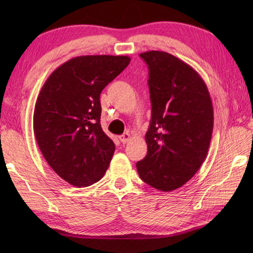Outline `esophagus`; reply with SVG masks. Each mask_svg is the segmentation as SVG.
I'll use <instances>...</instances> for the list:
<instances>
[{"mask_svg":"<svg viewBox=\"0 0 253 253\" xmlns=\"http://www.w3.org/2000/svg\"><path fill=\"white\" fill-rule=\"evenodd\" d=\"M130 138H131L130 133L125 132V133H124V135L120 136V140H121V142H122V143H127L128 141L130 140Z\"/></svg>","mask_w":253,"mask_h":253,"instance_id":"obj_1","label":"esophagus"}]
</instances>
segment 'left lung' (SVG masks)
<instances>
[{"mask_svg":"<svg viewBox=\"0 0 253 253\" xmlns=\"http://www.w3.org/2000/svg\"><path fill=\"white\" fill-rule=\"evenodd\" d=\"M149 68L151 121L148 152L137 162L140 178L171 191L191 179L204 162L213 131V105L206 83L190 65L162 51L139 54Z\"/></svg>","mask_w":253,"mask_h":253,"instance_id":"8db88e82","label":"left lung"}]
</instances>
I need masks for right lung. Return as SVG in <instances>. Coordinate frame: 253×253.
<instances>
[{
  "label": "right lung",
  "instance_id": "right-lung-1",
  "mask_svg": "<svg viewBox=\"0 0 253 253\" xmlns=\"http://www.w3.org/2000/svg\"><path fill=\"white\" fill-rule=\"evenodd\" d=\"M130 57L84 55L58 66L35 106L34 131L45 161L68 184L87 187L109 168L115 144L102 130L100 94Z\"/></svg>",
  "mask_w": 253,
  "mask_h": 253
}]
</instances>
